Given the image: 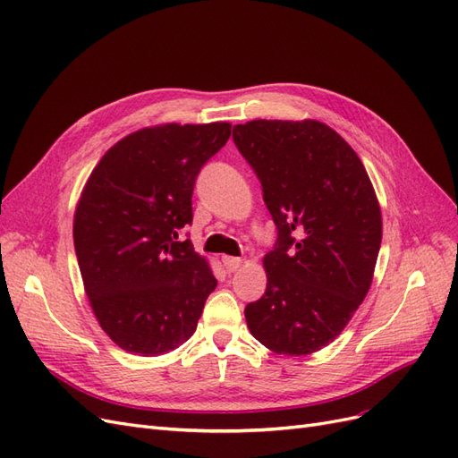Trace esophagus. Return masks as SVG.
Instances as JSON below:
<instances>
[{"label": "esophagus", "mask_w": 458, "mask_h": 458, "mask_svg": "<svg viewBox=\"0 0 458 458\" xmlns=\"http://www.w3.org/2000/svg\"><path fill=\"white\" fill-rule=\"evenodd\" d=\"M221 261H224V266L229 273H234L244 263L242 258H233V256H224V258H221Z\"/></svg>", "instance_id": "34e87169"}]
</instances>
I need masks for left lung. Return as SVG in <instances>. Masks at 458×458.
<instances>
[{"mask_svg": "<svg viewBox=\"0 0 458 458\" xmlns=\"http://www.w3.org/2000/svg\"><path fill=\"white\" fill-rule=\"evenodd\" d=\"M233 140L279 231L248 328L275 353L310 355L340 336L369 293L382 242L377 192L357 152L318 120H252Z\"/></svg>", "mask_w": 458, "mask_h": 458, "instance_id": "left-lung-1", "label": "left lung"}]
</instances>
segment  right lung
Segmentation results:
<instances>
[{"label": "right lung", "instance_id": "right-lung-1", "mask_svg": "<svg viewBox=\"0 0 458 458\" xmlns=\"http://www.w3.org/2000/svg\"><path fill=\"white\" fill-rule=\"evenodd\" d=\"M229 135V122L137 130L88 177L74 212L76 258L97 321L123 352L168 353L197 330L217 281L177 233L192 221L200 168Z\"/></svg>", "mask_w": 458, "mask_h": 458}]
</instances>
